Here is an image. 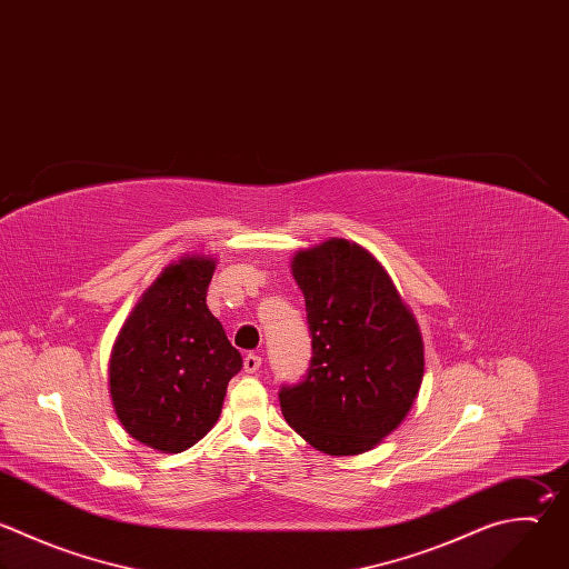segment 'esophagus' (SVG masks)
<instances>
[{
    "mask_svg": "<svg viewBox=\"0 0 569 569\" xmlns=\"http://www.w3.org/2000/svg\"><path fill=\"white\" fill-rule=\"evenodd\" d=\"M243 368H246V372H257L261 368V357L254 352H248L243 359Z\"/></svg>",
    "mask_w": 569,
    "mask_h": 569,
    "instance_id": "obj_1",
    "label": "esophagus"
}]
</instances>
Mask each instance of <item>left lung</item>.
Listing matches in <instances>:
<instances>
[{
	"instance_id": "left-lung-1",
	"label": "left lung",
	"mask_w": 569,
	"mask_h": 569,
	"mask_svg": "<svg viewBox=\"0 0 569 569\" xmlns=\"http://www.w3.org/2000/svg\"><path fill=\"white\" fill-rule=\"evenodd\" d=\"M312 359L306 380L279 393L286 422L317 451L359 456L413 409L425 377L416 315L385 266L348 239L297 250Z\"/></svg>"
}]
</instances>
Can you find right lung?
I'll list each match as a JSON object with an SVG mask.
<instances>
[{
	"instance_id": "obj_1",
	"label": "right lung",
	"mask_w": 569,
	"mask_h": 569,
	"mask_svg": "<svg viewBox=\"0 0 569 569\" xmlns=\"http://www.w3.org/2000/svg\"><path fill=\"white\" fill-rule=\"evenodd\" d=\"M217 259L182 254L162 268L124 319L109 357L122 429L160 453L194 447L219 422L241 352L206 297Z\"/></svg>"
}]
</instances>
